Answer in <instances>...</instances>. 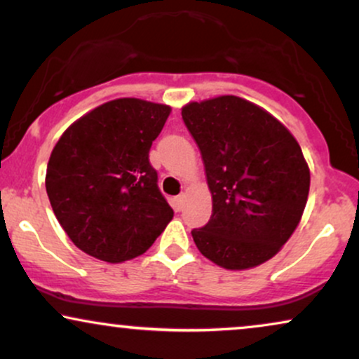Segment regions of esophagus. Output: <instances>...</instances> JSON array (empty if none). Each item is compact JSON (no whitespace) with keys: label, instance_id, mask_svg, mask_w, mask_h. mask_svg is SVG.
Listing matches in <instances>:
<instances>
[{"label":"esophagus","instance_id":"obj_1","mask_svg":"<svg viewBox=\"0 0 359 359\" xmlns=\"http://www.w3.org/2000/svg\"><path fill=\"white\" fill-rule=\"evenodd\" d=\"M184 201H185V195H184V194L177 195V197L174 198V207H175V210H182V208H184Z\"/></svg>","mask_w":359,"mask_h":359}]
</instances>
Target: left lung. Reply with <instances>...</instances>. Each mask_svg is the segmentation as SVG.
I'll list each match as a JSON object with an SVG mask.
<instances>
[{
	"label": "left lung",
	"mask_w": 359,
	"mask_h": 359,
	"mask_svg": "<svg viewBox=\"0 0 359 359\" xmlns=\"http://www.w3.org/2000/svg\"><path fill=\"white\" fill-rule=\"evenodd\" d=\"M205 167L212 217L192 237L203 257L226 270L270 260L305 210L310 170L281 122L237 96L182 109Z\"/></svg>",
	"instance_id": "1"
}]
</instances>
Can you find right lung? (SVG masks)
<instances>
[{"instance_id":"1","label":"right lung","mask_w":359,"mask_h":359,"mask_svg":"<svg viewBox=\"0 0 359 359\" xmlns=\"http://www.w3.org/2000/svg\"><path fill=\"white\" fill-rule=\"evenodd\" d=\"M170 107L116 99L67 127L46 170L53 212L72 243L102 262L142 255L174 217L149 151Z\"/></svg>"}]
</instances>
